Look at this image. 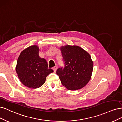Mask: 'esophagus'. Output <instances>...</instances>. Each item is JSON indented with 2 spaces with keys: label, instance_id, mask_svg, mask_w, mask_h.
<instances>
[{
  "label": "esophagus",
  "instance_id": "1",
  "mask_svg": "<svg viewBox=\"0 0 122 122\" xmlns=\"http://www.w3.org/2000/svg\"><path fill=\"white\" fill-rule=\"evenodd\" d=\"M57 66H54V67H53V70H54V72H55L56 71V70H57Z\"/></svg>",
  "mask_w": 122,
  "mask_h": 122
}]
</instances>
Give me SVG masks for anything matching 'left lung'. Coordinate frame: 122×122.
<instances>
[{
  "mask_svg": "<svg viewBox=\"0 0 122 122\" xmlns=\"http://www.w3.org/2000/svg\"><path fill=\"white\" fill-rule=\"evenodd\" d=\"M64 66L56 73L62 84L69 90L83 87L91 78L93 62L89 54L77 46L67 45L61 48Z\"/></svg>",
  "mask_w": 122,
  "mask_h": 122,
  "instance_id": "obj_1",
  "label": "left lung"
}]
</instances>
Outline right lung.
<instances>
[{
  "instance_id": "right-lung-1",
  "label": "right lung",
  "mask_w": 122,
  "mask_h": 122,
  "mask_svg": "<svg viewBox=\"0 0 122 122\" xmlns=\"http://www.w3.org/2000/svg\"><path fill=\"white\" fill-rule=\"evenodd\" d=\"M39 48L36 45L22 51L17 61L16 71L21 82L30 88H37L45 82L48 75L53 72L48 68L44 58L39 56Z\"/></svg>"
}]
</instances>
